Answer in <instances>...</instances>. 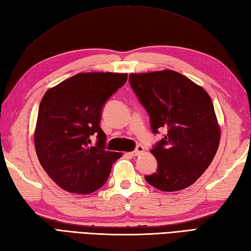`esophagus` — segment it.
<instances>
[{
	"instance_id": "34e87169",
	"label": "esophagus",
	"mask_w": 251,
	"mask_h": 251,
	"mask_svg": "<svg viewBox=\"0 0 251 251\" xmlns=\"http://www.w3.org/2000/svg\"><path fill=\"white\" fill-rule=\"evenodd\" d=\"M144 147H143V146H141V145H139V146H137L136 147V150L134 151H132L131 152V155L132 156H140V155H142L143 154V152H144Z\"/></svg>"
}]
</instances>
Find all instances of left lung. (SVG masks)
<instances>
[{
    "mask_svg": "<svg viewBox=\"0 0 251 251\" xmlns=\"http://www.w3.org/2000/svg\"><path fill=\"white\" fill-rule=\"evenodd\" d=\"M129 81L151 117L152 132L168 130L151 151L158 169L145 180L162 192L191 186L210 166L221 139L211 97L170 69L130 74Z\"/></svg>",
    "mask_w": 251,
    "mask_h": 251,
    "instance_id": "1",
    "label": "left lung"
}]
</instances>
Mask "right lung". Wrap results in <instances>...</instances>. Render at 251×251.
<instances>
[{
  "label": "right lung",
  "instance_id": "add662e5",
  "mask_svg": "<svg viewBox=\"0 0 251 251\" xmlns=\"http://www.w3.org/2000/svg\"><path fill=\"white\" fill-rule=\"evenodd\" d=\"M127 74L81 73L45 92L34 129L38 159L49 176L69 193L91 194L108 178L121 152L105 151L100 129L105 101L126 83ZM98 143L90 147V136Z\"/></svg>",
  "mask_w": 251,
  "mask_h": 251
}]
</instances>
